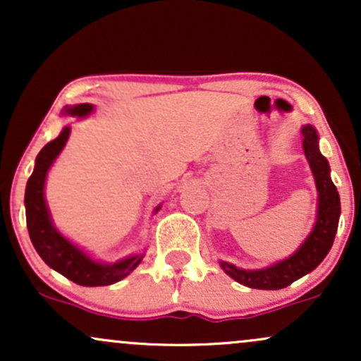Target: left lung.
I'll return each mask as SVG.
<instances>
[{
	"label": "left lung",
	"mask_w": 361,
	"mask_h": 361,
	"mask_svg": "<svg viewBox=\"0 0 361 361\" xmlns=\"http://www.w3.org/2000/svg\"><path fill=\"white\" fill-rule=\"evenodd\" d=\"M300 134L304 135V152L307 157L310 169H312L314 180L319 192V210L317 222L312 233L305 243L299 247L295 255L290 258L264 268V270L246 271L234 264L222 261V270L250 288L259 290H280L288 287L300 276L307 275L314 268L326 258L331 246L334 243V235L338 231L339 214H341V204H339V193L329 176V164L327 159L321 154L317 146V134L312 126L302 127Z\"/></svg>",
	"instance_id": "1"
}]
</instances>
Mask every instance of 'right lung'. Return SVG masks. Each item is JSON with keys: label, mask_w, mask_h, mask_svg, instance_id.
<instances>
[{"label": "right lung", "mask_w": 361, "mask_h": 361, "mask_svg": "<svg viewBox=\"0 0 361 361\" xmlns=\"http://www.w3.org/2000/svg\"><path fill=\"white\" fill-rule=\"evenodd\" d=\"M91 110H93V106L90 103H81V105L73 106L66 111L71 115H78V117H85ZM69 132H71L69 127L62 128V132L56 139L45 144L35 159L34 173L28 178L27 190H25L28 234H30L32 244H34L40 258L54 270L59 271L61 275H64L74 283L82 285V287H103V285H111L115 281L126 279L128 273L140 263L142 255L130 256V258L114 264H100L90 259L85 252L78 250L74 244L62 238L54 229L44 200V183L54 159L62 151L64 144L68 142Z\"/></svg>", "instance_id": "obj_1"}]
</instances>
